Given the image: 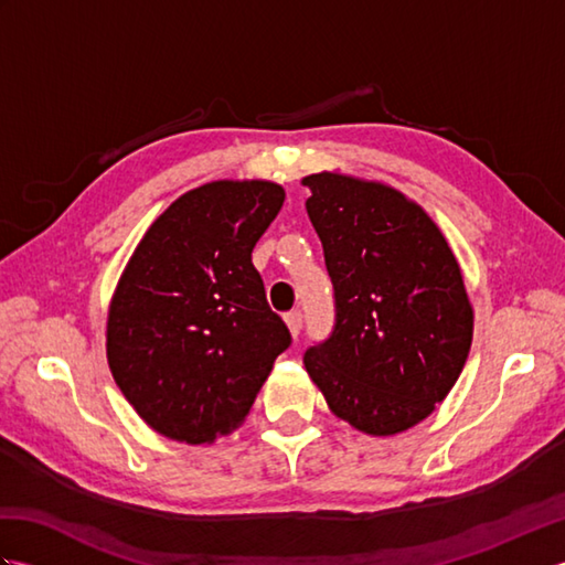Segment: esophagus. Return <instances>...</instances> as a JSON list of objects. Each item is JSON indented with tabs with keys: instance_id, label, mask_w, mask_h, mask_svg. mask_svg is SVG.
I'll use <instances>...</instances> for the list:
<instances>
[{
	"instance_id": "1",
	"label": "esophagus",
	"mask_w": 565,
	"mask_h": 565,
	"mask_svg": "<svg viewBox=\"0 0 565 565\" xmlns=\"http://www.w3.org/2000/svg\"><path fill=\"white\" fill-rule=\"evenodd\" d=\"M286 326H289V332L294 334V338H298V334H301V328H303L301 310H291V313H286Z\"/></svg>"
}]
</instances>
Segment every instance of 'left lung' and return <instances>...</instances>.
<instances>
[{
	"mask_svg": "<svg viewBox=\"0 0 565 565\" xmlns=\"http://www.w3.org/2000/svg\"><path fill=\"white\" fill-rule=\"evenodd\" d=\"M308 218L334 286V328L303 364L328 407L371 437L423 423L473 340L461 267L423 206L383 182L303 177Z\"/></svg>",
	"mask_w": 565,
	"mask_h": 565,
	"instance_id": "1",
	"label": "left lung"
}]
</instances>
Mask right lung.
I'll list each match as a JSON object with an SVG mask.
<instances>
[{"label":"right lung","mask_w":565,"mask_h":565,"mask_svg":"<svg viewBox=\"0 0 565 565\" xmlns=\"http://www.w3.org/2000/svg\"><path fill=\"white\" fill-rule=\"evenodd\" d=\"M267 179H218L170 203L111 296L106 359L158 435L211 444L243 425L291 344L252 249L284 206Z\"/></svg>","instance_id":"right-lung-1"}]
</instances>
